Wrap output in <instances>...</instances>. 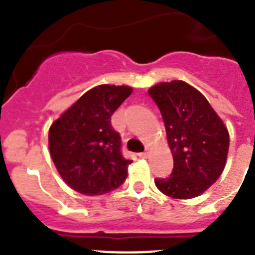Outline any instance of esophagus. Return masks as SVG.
<instances>
[{"mask_svg": "<svg viewBox=\"0 0 255 255\" xmlns=\"http://www.w3.org/2000/svg\"><path fill=\"white\" fill-rule=\"evenodd\" d=\"M148 153H149V149H145V152L139 153V157H141V158H147Z\"/></svg>", "mask_w": 255, "mask_h": 255, "instance_id": "obj_1", "label": "esophagus"}]
</instances>
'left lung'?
<instances>
[{"instance_id":"8db88e82","label":"left lung","mask_w":255,"mask_h":255,"mask_svg":"<svg viewBox=\"0 0 255 255\" xmlns=\"http://www.w3.org/2000/svg\"><path fill=\"white\" fill-rule=\"evenodd\" d=\"M163 119L173 157V170L155 186L167 197L189 199L200 195L221 176L230 136L206 97L181 80L159 83L148 91Z\"/></svg>"}]
</instances>
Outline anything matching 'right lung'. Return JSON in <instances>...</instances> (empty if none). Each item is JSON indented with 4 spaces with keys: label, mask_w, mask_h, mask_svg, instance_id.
Here are the masks:
<instances>
[{
    "label": "right lung",
    "mask_w": 255,
    "mask_h": 255,
    "mask_svg": "<svg viewBox=\"0 0 255 255\" xmlns=\"http://www.w3.org/2000/svg\"><path fill=\"white\" fill-rule=\"evenodd\" d=\"M131 93L132 88L125 85L96 87L52 124V161L64 181L78 193L106 194L128 177L131 159L121 153L120 134L112 129L111 116Z\"/></svg>",
    "instance_id": "right-lung-1"
}]
</instances>
